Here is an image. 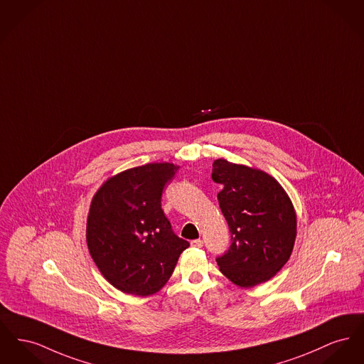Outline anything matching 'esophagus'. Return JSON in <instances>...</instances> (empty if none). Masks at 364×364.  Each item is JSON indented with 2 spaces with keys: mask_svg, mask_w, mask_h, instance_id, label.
Masks as SVG:
<instances>
[{
  "mask_svg": "<svg viewBox=\"0 0 364 364\" xmlns=\"http://www.w3.org/2000/svg\"><path fill=\"white\" fill-rule=\"evenodd\" d=\"M191 246L193 247H202L203 246V240L202 239H195L191 242Z\"/></svg>",
  "mask_w": 364,
  "mask_h": 364,
  "instance_id": "1",
  "label": "esophagus"
}]
</instances>
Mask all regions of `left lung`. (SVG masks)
<instances>
[{
	"label": "left lung",
	"mask_w": 364,
	"mask_h": 364,
	"mask_svg": "<svg viewBox=\"0 0 364 364\" xmlns=\"http://www.w3.org/2000/svg\"><path fill=\"white\" fill-rule=\"evenodd\" d=\"M212 178L223 187L217 199L231 232L230 249L215 258L220 271L240 287L269 280L296 240L290 198L269 174L225 159L214 161Z\"/></svg>",
	"instance_id": "obj_1"
}]
</instances>
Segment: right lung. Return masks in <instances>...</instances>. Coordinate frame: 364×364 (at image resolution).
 <instances>
[{
    "label": "right lung",
    "instance_id": "right-lung-1",
    "mask_svg": "<svg viewBox=\"0 0 364 364\" xmlns=\"http://www.w3.org/2000/svg\"><path fill=\"white\" fill-rule=\"evenodd\" d=\"M178 166L149 164L107 180L93 196L86 240L90 256L118 290L150 296L174 271L190 243L176 235L161 208Z\"/></svg>",
    "mask_w": 364,
    "mask_h": 364
}]
</instances>
